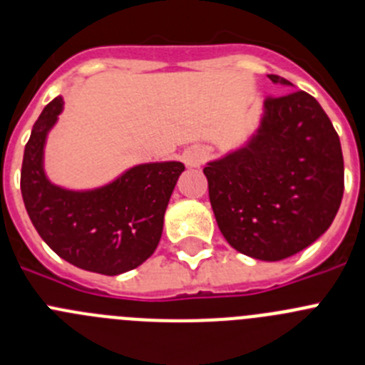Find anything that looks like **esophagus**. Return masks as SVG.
I'll use <instances>...</instances> for the list:
<instances>
[{"mask_svg": "<svg viewBox=\"0 0 365 365\" xmlns=\"http://www.w3.org/2000/svg\"><path fill=\"white\" fill-rule=\"evenodd\" d=\"M203 158H205V153L198 148H190L183 153V162H185V165L189 167L200 165V163L203 162Z\"/></svg>", "mask_w": 365, "mask_h": 365, "instance_id": "1", "label": "esophagus"}]
</instances>
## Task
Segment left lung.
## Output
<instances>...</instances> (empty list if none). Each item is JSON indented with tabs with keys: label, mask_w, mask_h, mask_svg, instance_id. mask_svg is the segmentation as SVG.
<instances>
[{
	"label": "left lung",
	"mask_w": 365,
	"mask_h": 365,
	"mask_svg": "<svg viewBox=\"0 0 365 365\" xmlns=\"http://www.w3.org/2000/svg\"><path fill=\"white\" fill-rule=\"evenodd\" d=\"M268 79L292 86L279 75ZM203 173L225 240L261 261L286 259L319 240L344 194L339 135L302 90L268 97L248 144L209 162Z\"/></svg>",
	"instance_id": "1"
}]
</instances>
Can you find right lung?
Listing matches in <instances>:
<instances>
[{
    "label": "right lung",
    "mask_w": 365,
    "mask_h": 365,
    "mask_svg": "<svg viewBox=\"0 0 365 365\" xmlns=\"http://www.w3.org/2000/svg\"><path fill=\"white\" fill-rule=\"evenodd\" d=\"M63 104V97H56L44 108L25 145L21 194L26 212L44 243L64 261L95 274H124L140 267L158 247L163 214L185 165L142 163L93 190L53 185L44 175L43 149Z\"/></svg>",
    "instance_id": "add662e5"
}]
</instances>
